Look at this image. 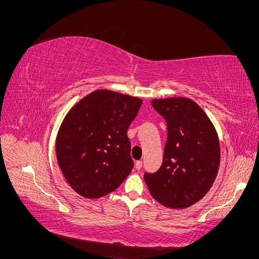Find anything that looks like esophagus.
Returning <instances> with one entry per match:
<instances>
[{
  "instance_id": "34e87169",
  "label": "esophagus",
  "mask_w": 259,
  "mask_h": 259,
  "mask_svg": "<svg viewBox=\"0 0 259 259\" xmlns=\"http://www.w3.org/2000/svg\"><path fill=\"white\" fill-rule=\"evenodd\" d=\"M142 167H143V161H136V163H135V168H136L137 170H139Z\"/></svg>"
}]
</instances>
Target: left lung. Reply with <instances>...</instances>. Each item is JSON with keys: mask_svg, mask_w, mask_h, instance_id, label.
<instances>
[{"mask_svg": "<svg viewBox=\"0 0 259 259\" xmlns=\"http://www.w3.org/2000/svg\"><path fill=\"white\" fill-rule=\"evenodd\" d=\"M151 104L166 122L167 138L161 167L145 173L144 179L162 205L186 208L204 197L217 176V133L205 112L189 98L154 99Z\"/></svg>", "mask_w": 259, "mask_h": 259, "instance_id": "1", "label": "left lung"}]
</instances>
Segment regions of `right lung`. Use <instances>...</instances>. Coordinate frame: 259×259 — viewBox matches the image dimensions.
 I'll use <instances>...</instances> for the list:
<instances>
[{
  "instance_id": "obj_1",
  "label": "right lung",
  "mask_w": 259,
  "mask_h": 259,
  "mask_svg": "<svg viewBox=\"0 0 259 259\" xmlns=\"http://www.w3.org/2000/svg\"><path fill=\"white\" fill-rule=\"evenodd\" d=\"M142 99L98 90L66 115L56 139L59 167L82 197L97 199L114 191L134 166L127 128Z\"/></svg>"
}]
</instances>
